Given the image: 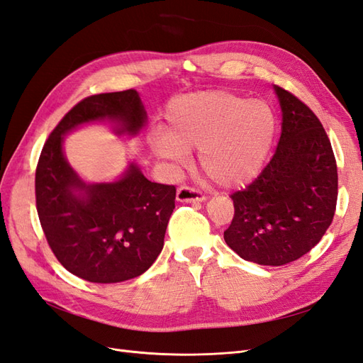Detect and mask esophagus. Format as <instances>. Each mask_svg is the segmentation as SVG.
Listing matches in <instances>:
<instances>
[{
	"mask_svg": "<svg viewBox=\"0 0 363 363\" xmlns=\"http://www.w3.org/2000/svg\"><path fill=\"white\" fill-rule=\"evenodd\" d=\"M177 201L180 203H203L206 201V196L189 186H180L177 189Z\"/></svg>",
	"mask_w": 363,
	"mask_h": 363,
	"instance_id": "1",
	"label": "esophagus"
}]
</instances>
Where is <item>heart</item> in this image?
Masks as SVG:
<instances>
[{
	"mask_svg": "<svg viewBox=\"0 0 363 363\" xmlns=\"http://www.w3.org/2000/svg\"><path fill=\"white\" fill-rule=\"evenodd\" d=\"M277 121L263 101L211 91L172 100L164 115V135L151 139L156 155L183 163L199 147L201 169L224 188L256 179L276 138Z\"/></svg>",
	"mask_w": 363,
	"mask_h": 363,
	"instance_id": "1",
	"label": "heart"
}]
</instances>
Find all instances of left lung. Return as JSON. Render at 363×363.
Listing matches in <instances>:
<instances>
[{"label":"left lung","instance_id":"obj_1","mask_svg":"<svg viewBox=\"0 0 363 363\" xmlns=\"http://www.w3.org/2000/svg\"><path fill=\"white\" fill-rule=\"evenodd\" d=\"M281 107L276 152L257 179L230 195L227 245L259 265H286L309 252L330 227L337 168L323 124L298 98L274 86Z\"/></svg>","mask_w":363,"mask_h":363}]
</instances>
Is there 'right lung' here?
Returning a JSON list of instances; mask_svg holds the SVG:
<instances>
[{
	"mask_svg": "<svg viewBox=\"0 0 363 363\" xmlns=\"http://www.w3.org/2000/svg\"><path fill=\"white\" fill-rule=\"evenodd\" d=\"M108 119L116 135L135 136L147 112L135 89L87 96L63 116L42 148L36 208L54 256L74 276L118 283L144 274L163 248L175 188L150 182L136 163L111 183H84L63 155V136Z\"/></svg>",
	"mask_w": 363,
	"mask_h": 363,
	"instance_id": "1",
	"label": "right lung"
}]
</instances>
